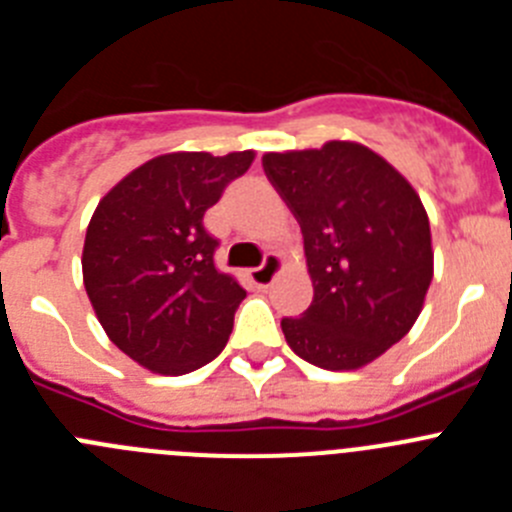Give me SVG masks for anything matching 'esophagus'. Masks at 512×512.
<instances>
[{"mask_svg": "<svg viewBox=\"0 0 512 512\" xmlns=\"http://www.w3.org/2000/svg\"><path fill=\"white\" fill-rule=\"evenodd\" d=\"M279 269H282V259H279L277 253H266L264 264L248 271V279H251L256 287H269V284L274 282V277L279 274Z\"/></svg>", "mask_w": 512, "mask_h": 512, "instance_id": "esophagus-1", "label": "esophagus"}]
</instances>
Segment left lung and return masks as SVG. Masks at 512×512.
<instances>
[{
  "label": "left lung",
  "mask_w": 512,
  "mask_h": 512,
  "mask_svg": "<svg viewBox=\"0 0 512 512\" xmlns=\"http://www.w3.org/2000/svg\"><path fill=\"white\" fill-rule=\"evenodd\" d=\"M305 238L310 307L282 318L300 359L359 369L395 346L418 320L433 279L431 225L400 171L359 143L261 158Z\"/></svg>",
  "instance_id": "8db88e82"
}]
</instances>
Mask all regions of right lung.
Instances as JSON below:
<instances>
[{"label": "right lung", "instance_id": "1", "mask_svg": "<svg viewBox=\"0 0 512 512\" xmlns=\"http://www.w3.org/2000/svg\"><path fill=\"white\" fill-rule=\"evenodd\" d=\"M253 151L166 153L104 194L84 241V287L122 354L187 374L225 348L246 289L217 271L205 212L243 176Z\"/></svg>", "mask_w": 512, "mask_h": 512}]
</instances>
